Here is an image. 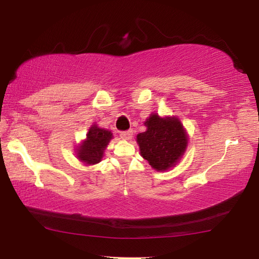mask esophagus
I'll list each match as a JSON object with an SVG mask.
<instances>
[{
	"instance_id": "34e87169",
	"label": "esophagus",
	"mask_w": 259,
	"mask_h": 259,
	"mask_svg": "<svg viewBox=\"0 0 259 259\" xmlns=\"http://www.w3.org/2000/svg\"><path fill=\"white\" fill-rule=\"evenodd\" d=\"M133 135H134V131L133 130H128V131H122L120 133V137L124 140H129L133 138Z\"/></svg>"
}]
</instances>
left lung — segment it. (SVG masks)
I'll return each instance as SVG.
<instances>
[{"mask_svg": "<svg viewBox=\"0 0 259 259\" xmlns=\"http://www.w3.org/2000/svg\"><path fill=\"white\" fill-rule=\"evenodd\" d=\"M146 131L137 135L140 155L156 171H166L176 165L186 152L188 135L177 116L152 113L144 122Z\"/></svg>", "mask_w": 259, "mask_h": 259, "instance_id": "obj_1", "label": "left lung"}]
</instances>
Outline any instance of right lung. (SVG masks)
Wrapping results in <instances>:
<instances>
[{
  "label": "right lung",
  "instance_id": "right-lung-1",
  "mask_svg": "<svg viewBox=\"0 0 259 259\" xmlns=\"http://www.w3.org/2000/svg\"><path fill=\"white\" fill-rule=\"evenodd\" d=\"M113 139L111 131L94 123L89 128L85 139L78 144L75 148V154L78 161L85 165H94L103 160L105 150Z\"/></svg>",
  "mask_w": 259,
  "mask_h": 259
}]
</instances>
